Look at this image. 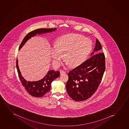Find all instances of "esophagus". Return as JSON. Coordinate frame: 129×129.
Here are the masks:
<instances>
[{
  "mask_svg": "<svg viewBox=\"0 0 129 129\" xmlns=\"http://www.w3.org/2000/svg\"><path fill=\"white\" fill-rule=\"evenodd\" d=\"M60 74H64L66 72L65 71H64L63 70H60Z\"/></svg>",
  "mask_w": 129,
  "mask_h": 129,
  "instance_id": "obj_1",
  "label": "esophagus"
}]
</instances>
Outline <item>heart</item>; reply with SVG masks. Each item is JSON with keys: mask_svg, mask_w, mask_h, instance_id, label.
Returning a JSON list of instances; mask_svg holds the SVG:
<instances>
[{"mask_svg": "<svg viewBox=\"0 0 129 129\" xmlns=\"http://www.w3.org/2000/svg\"><path fill=\"white\" fill-rule=\"evenodd\" d=\"M56 46L51 49L54 64L58 66L63 57L68 65L76 67L85 62L92 49L90 39L78 34L62 36L57 39Z\"/></svg>", "mask_w": 129, "mask_h": 129, "instance_id": "1", "label": "heart"}]
</instances>
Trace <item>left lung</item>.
<instances>
[{
    "instance_id": "obj_1",
    "label": "left lung",
    "mask_w": 129,
    "mask_h": 129,
    "mask_svg": "<svg viewBox=\"0 0 129 129\" xmlns=\"http://www.w3.org/2000/svg\"><path fill=\"white\" fill-rule=\"evenodd\" d=\"M101 43L96 39L91 57L68 74L69 79L66 84V88L69 96L73 100H86L97 90L105 70L104 53H98L101 52ZM95 52L98 54L94 55Z\"/></svg>"
}]
</instances>
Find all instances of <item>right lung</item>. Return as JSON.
<instances>
[{
    "mask_svg": "<svg viewBox=\"0 0 129 129\" xmlns=\"http://www.w3.org/2000/svg\"><path fill=\"white\" fill-rule=\"evenodd\" d=\"M56 28H39L34 30L27 34L23 39L21 44L19 47V50H20L25 43L32 37L42 34H46L54 32L56 30ZM16 67L18 71V74L22 85L25 88L27 92L33 96L36 97H41L43 96L47 92H49L51 87V82L58 78L60 75V72L58 71L50 70L44 78L42 79L37 81H27L21 75V73L19 69L18 65V58L16 60Z\"/></svg>",
    "mask_w": 129,
    "mask_h": 129,
    "instance_id": "right-lung-1",
    "label": "right lung"
}]
</instances>
